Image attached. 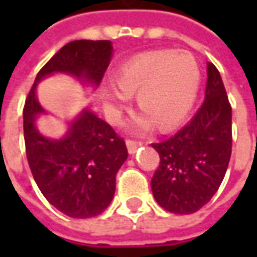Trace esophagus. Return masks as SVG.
I'll use <instances>...</instances> for the list:
<instances>
[{
	"instance_id": "1",
	"label": "esophagus",
	"mask_w": 257,
	"mask_h": 257,
	"mask_svg": "<svg viewBox=\"0 0 257 257\" xmlns=\"http://www.w3.org/2000/svg\"><path fill=\"white\" fill-rule=\"evenodd\" d=\"M142 145H143V143H142V142H138V140H126V147H128L129 154H135L136 150H138Z\"/></svg>"
}]
</instances>
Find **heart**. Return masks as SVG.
<instances>
[{"label":"heart","mask_w":257,"mask_h":257,"mask_svg":"<svg viewBox=\"0 0 257 257\" xmlns=\"http://www.w3.org/2000/svg\"><path fill=\"white\" fill-rule=\"evenodd\" d=\"M114 86H106L103 100L107 108L121 110L126 96L136 95V104L158 129L178 125L191 110L201 82V70L186 51H153L138 55L114 71ZM146 118L138 125L146 126Z\"/></svg>","instance_id":"1"}]
</instances>
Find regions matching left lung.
Here are the masks:
<instances>
[{
	"label": "left lung",
	"mask_w": 257,
	"mask_h": 257,
	"mask_svg": "<svg viewBox=\"0 0 257 257\" xmlns=\"http://www.w3.org/2000/svg\"><path fill=\"white\" fill-rule=\"evenodd\" d=\"M205 100L186 126L153 143L160 167L151 179L154 198L164 209L190 215L215 195L231 157V106L219 70L208 63Z\"/></svg>",
	"instance_id": "1"
}]
</instances>
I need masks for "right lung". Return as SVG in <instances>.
<instances>
[{"label":"right lung","mask_w":257,"mask_h":257,"mask_svg":"<svg viewBox=\"0 0 257 257\" xmlns=\"http://www.w3.org/2000/svg\"><path fill=\"white\" fill-rule=\"evenodd\" d=\"M111 55V41L107 40L66 44L37 74L23 108L26 154L33 178L49 204L75 219L100 215L110 205L115 175L128 150L122 138L88 108L70 122L62 139L42 136L36 119L45 110L37 100V84L51 74L66 73L96 88Z\"/></svg>","instance_id":"obj_1"}]
</instances>
